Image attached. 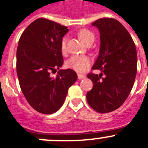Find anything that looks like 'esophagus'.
<instances>
[{"label":"esophagus","mask_w":148,"mask_h":148,"mask_svg":"<svg viewBox=\"0 0 148 148\" xmlns=\"http://www.w3.org/2000/svg\"><path fill=\"white\" fill-rule=\"evenodd\" d=\"M77 76H78L79 79H84L86 77L85 75H84V74H77Z\"/></svg>","instance_id":"esophagus-1"}]
</instances>
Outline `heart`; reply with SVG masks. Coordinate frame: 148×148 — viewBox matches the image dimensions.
<instances>
[{
	"mask_svg": "<svg viewBox=\"0 0 148 148\" xmlns=\"http://www.w3.org/2000/svg\"><path fill=\"white\" fill-rule=\"evenodd\" d=\"M79 38L86 44L93 42L95 40V34L90 30L84 29L79 32ZM67 41L68 38L66 36H64L61 41V50L63 53L67 52ZM66 65L69 68L72 69L78 72H84L88 69L90 65V59L86 56H73L67 61Z\"/></svg>",
	"mask_w": 148,
	"mask_h": 148,
	"instance_id": "b5f03b06",
	"label": "heart"
}]
</instances>
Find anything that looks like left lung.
<instances>
[{"mask_svg": "<svg viewBox=\"0 0 148 148\" xmlns=\"http://www.w3.org/2000/svg\"><path fill=\"white\" fill-rule=\"evenodd\" d=\"M92 25L100 33V52L92 69L101 73L87 75L94 84L87 100L104 114L119 108L130 95L137 74V50L129 32L115 18H99Z\"/></svg>", "mask_w": 148, "mask_h": 148, "instance_id": "obj_1", "label": "left lung"}]
</instances>
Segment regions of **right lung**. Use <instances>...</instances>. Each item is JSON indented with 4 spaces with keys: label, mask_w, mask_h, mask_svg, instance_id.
<instances>
[{
    "label": "right lung",
    "mask_w": 148,
    "mask_h": 148,
    "mask_svg": "<svg viewBox=\"0 0 148 148\" xmlns=\"http://www.w3.org/2000/svg\"><path fill=\"white\" fill-rule=\"evenodd\" d=\"M69 29L45 18L32 22L21 34L16 51V72L21 90L38 112L51 114L64 104L68 90L77 79L72 69L51 72L63 65L61 41Z\"/></svg>",
    "instance_id": "obj_1"
}]
</instances>
